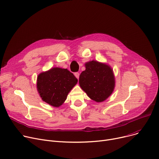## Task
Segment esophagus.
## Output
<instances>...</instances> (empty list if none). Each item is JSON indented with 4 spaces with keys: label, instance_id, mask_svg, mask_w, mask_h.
<instances>
[{
    "label": "esophagus",
    "instance_id": "1",
    "mask_svg": "<svg viewBox=\"0 0 159 159\" xmlns=\"http://www.w3.org/2000/svg\"><path fill=\"white\" fill-rule=\"evenodd\" d=\"M74 75H75V76L78 79H79V75H80V74H79V73H78V72H76V73H74Z\"/></svg>",
    "mask_w": 159,
    "mask_h": 159
}]
</instances>
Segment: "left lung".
<instances>
[{"label": "left lung", "mask_w": 159, "mask_h": 159, "mask_svg": "<svg viewBox=\"0 0 159 159\" xmlns=\"http://www.w3.org/2000/svg\"><path fill=\"white\" fill-rule=\"evenodd\" d=\"M79 77V84L87 95L97 102L104 101L115 88V77L110 66L92 61L85 64Z\"/></svg>", "instance_id": "obj_1"}]
</instances>
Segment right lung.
Instances as JSON below:
<instances>
[{"label":"right lung","instance_id":"obj_1","mask_svg":"<svg viewBox=\"0 0 159 159\" xmlns=\"http://www.w3.org/2000/svg\"><path fill=\"white\" fill-rule=\"evenodd\" d=\"M77 82V79L67 69L53 68L38 75L37 88L43 101L58 107L64 103Z\"/></svg>","mask_w":159,"mask_h":159}]
</instances>
